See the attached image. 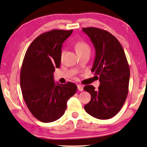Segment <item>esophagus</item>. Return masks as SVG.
<instances>
[{"mask_svg":"<svg viewBox=\"0 0 147 147\" xmlns=\"http://www.w3.org/2000/svg\"><path fill=\"white\" fill-rule=\"evenodd\" d=\"M78 90H79V91L82 92L84 90V87L82 85H78Z\"/></svg>","mask_w":147,"mask_h":147,"instance_id":"esophagus-1","label":"esophagus"}]
</instances>
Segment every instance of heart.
Wrapping results in <instances>:
<instances>
[{"label": "heart", "mask_w": 147, "mask_h": 147, "mask_svg": "<svg viewBox=\"0 0 147 147\" xmlns=\"http://www.w3.org/2000/svg\"><path fill=\"white\" fill-rule=\"evenodd\" d=\"M76 49L78 53H81V52L86 51H90V46L88 45V43H86V42H79L76 44ZM63 52H62L61 56L63 57Z\"/></svg>", "instance_id": "1"}]
</instances>
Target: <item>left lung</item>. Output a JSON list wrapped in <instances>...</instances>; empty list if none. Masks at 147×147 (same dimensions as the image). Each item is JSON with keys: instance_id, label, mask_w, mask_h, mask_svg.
Wrapping results in <instances>:
<instances>
[{"instance_id": "1", "label": "left lung", "mask_w": 147, "mask_h": 147, "mask_svg": "<svg viewBox=\"0 0 147 147\" xmlns=\"http://www.w3.org/2000/svg\"><path fill=\"white\" fill-rule=\"evenodd\" d=\"M96 50L91 71L99 79L98 90L92 85L84 88L91 95L84 106L86 112L100 120L111 118L123 106L128 93L130 68L121 44L113 35L96 27L82 28Z\"/></svg>"}]
</instances>
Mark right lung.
I'll use <instances>...</instances> for the list:
<instances>
[{
    "label": "right lung",
    "instance_id": "1",
    "mask_svg": "<svg viewBox=\"0 0 147 147\" xmlns=\"http://www.w3.org/2000/svg\"><path fill=\"white\" fill-rule=\"evenodd\" d=\"M73 30L54 29L34 39L26 51L20 73L23 99L35 118L51 122L61 118L67 102L77 91L74 83L55 84L53 72L60 67L62 44Z\"/></svg>",
    "mask_w": 147,
    "mask_h": 147
}]
</instances>
